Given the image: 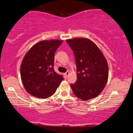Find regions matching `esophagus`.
<instances>
[{"mask_svg": "<svg viewBox=\"0 0 133 133\" xmlns=\"http://www.w3.org/2000/svg\"><path fill=\"white\" fill-rule=\"evenodd\" d=\"M69 74H70V72H69V71H66V72H65V73L64 74V76H65V78H67V77H68V75H69Z\"/></svg>", "mask_w": 133, "mask_h": 133, "instance_id": "esophagus-1", "label": "esophagus"}]
</instances>
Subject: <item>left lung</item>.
Segmentation results:
<instances>
[{
  "label": "left lung",
  "mask_w": 133,
  "mask_h": 133,
  "mask_svg": "<svg viewBox=\"0 0 133 133\" xmlns=\"http://www.w3.org/2000/svg\"><path fill=\"white\" fill-rule=\"evenodd\" d=\"M73 51L77 81L71 84L74 95L83 101L99 96L107 84L108 66L105 57L97 45L87 38L67 39Z\"/></svg>",
  "instance_id": "left-lung-1"
}]
</instances>
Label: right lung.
<instances>
[{
    "label": "right lung",
    "instance_id": "add662e5",
    "mask_svg": "<svg viewBox=\"0 0 133 133\" xmlns=\"http://www.w3.org/2000/svg\"><path fill=\"white\" fill-rule=\"evenodd\" d=\"M63 41H40L31 48L21 65V76L27 92L46 99L54 94L63 78L54 70V53Z\"/></svg>",
    "mask_w": 133,
    "mask_h": 133
}]
</instances>
